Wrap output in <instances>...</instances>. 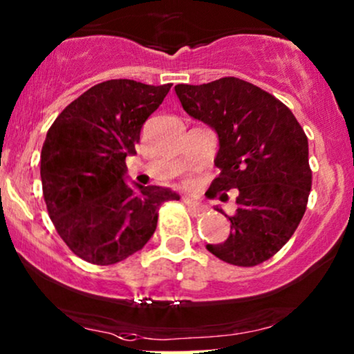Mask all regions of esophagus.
I'll return each mask as SVG.
<instances>
[{
  "instance_id": "obj_1",
  "label": "esophagus",
  "mask_w": 354,
  "mask_h": 354,
  "mask_svg": "<svg viewBox=\"0 0 354 354\" xmlns=\"http://www.w3.org/2000/svg\"><path fill=\"white\" fill-rule=\"evenodd\" d=\"M182 202H184L187 207H189L190 210H194V212H202L203 210V208L200 207V203L195 202V200L190 198V197H182Z\"/></svg>"
}]
</instances>
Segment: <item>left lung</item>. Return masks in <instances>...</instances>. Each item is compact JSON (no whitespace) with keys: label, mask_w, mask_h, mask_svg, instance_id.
I'll return each mask as SVG.
<instances>
[{"label":"left lung","mask_w":354,"mask_h":354,"mask_svg":"<svg viewBox=\"0 0 354 354\" xmlns=\"http://www.w3.org/2000/svg\"><path fill=\"white\" fill-rule=\"evenodd\" d=\"M184 110L218 134L212 197L238 190L230 236L207 244L218 259L252 268L289 241L312 189L308 141L292 111L259 86L236 77L203 85H176ZM218 212L223 213L221 208Z\"/></svg>","instance_id":"left-lung-1"}]
</instances>
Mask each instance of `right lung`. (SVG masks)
Returning a JSON list of instances; mask_svg holds the SVG:
<instances>
[{"label": "right lung", "mask_w": 354, "mask_h": 354, "mask_svg": "<svg viewBox=\"0 0 354 354\" xmlns=\"http://www.w3.org/2000/svg\"><path fill=\"white\" fill-rule=\"evenodd\" d=\"M167 85L120 78L86 90L57 116L41 152L47 212L73 254L110 266L142 250L159 207L178 194L124 182L142 124L164 102Z\"/></svg>", "instance_id": "add662e5"}]
</instances>
